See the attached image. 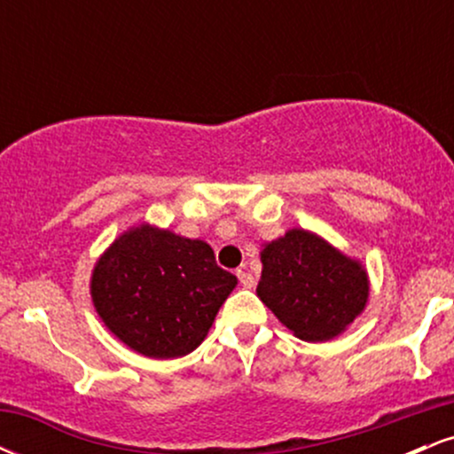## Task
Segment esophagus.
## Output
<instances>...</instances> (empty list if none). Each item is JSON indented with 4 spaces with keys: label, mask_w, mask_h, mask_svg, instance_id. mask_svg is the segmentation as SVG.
Here are the masks:
<instances>
[{
    "label": "esophagus",
    "mask_w": 454,
    "mask_h": 454,
    "mask_svg": "<svg viewBox=\"0 0 454 454\" xmlns=\"http://www.w3.org/2000/svg\"><path fill=\"white\" fill-rule=\"evenodd\" d=\"M237 278H239V281H241L243 288H254V286H256V278H254L252 273H247V270L239 269Z\"/></svg>",
    "instance_id": "esophagus-1"
}]
</instances>
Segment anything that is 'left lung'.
<instances>
[{
    "instance_id": "left-lung-1",
    "label": "left lung",
    "mask_w": 454,
    "mask_h": 454,
    "mask_svg": "<svg viewBox=\"0 0 454 454\" xmlns=\"http://www.w3.org/2000/svg\"><path fill=\"white\" fill-rule=\"evenodd\" d=\"M256 293L303 341H326L346 331L369 299L367 270L317 234L293 228L264 245Z\"/></svg>"
}]
</instances>
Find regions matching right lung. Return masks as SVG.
Masks as SVG:
<instances>
[{
    "label": "right lung",
    "instance_id": "right-lung-1",
    "mask_svg": "<svg viewBox=\"0 0 454 454\" xmlns=\"http://www.w3.org/2000/svg\"><path fill=\"white\" fill-rule=\"evenodd\" d=\"M234 286L205 241L140 223L96 262L91 299L108 331L134 352L176 358L200 346Z\"/></svg>",
    "mask_w": 454,
    "mask_h": 454
}]
</instances>
